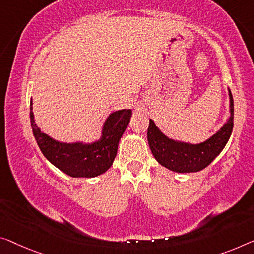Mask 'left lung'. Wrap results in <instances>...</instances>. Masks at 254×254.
Here are the masks:
<instances>
[{
  "instance_id": "1",
  "label": "left lung",
  "mask_w": 254,
  "mask_h": 254,
  "mask_svg": "<svg viewBox=\"0 0 254 254\" xmlns=\"http://www.w3.org/2000/svg\"><path fill=\"white\" fill-rule=\"evenodd\" d=\"M230 117L217 133L200 143H188L170 139L149 120L147 139L154 157L164 168L178 173L198 172L205 169L225 148L234 127V100L229 90Z\"/></svg>"
}]
</instances>
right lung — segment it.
Instances as JSON below:
<instances>
[{
	"instance_id": "right-lung-1",
	"label": "right lung",
	"mask_w": 254,
	"mask_h": 254,
	"mask_svg": "<svg viewBox=\"0 0 254 254\" xmlns=\"http://www.w3.org/2000/svg\"><path fill=\"white\" fill-rule=\"evenodd\" d=\"M29 115L34 137L49 162L73 178H93L103 175L112 166L120 139L130 122L132 111L122 109L112 113L104 123L101 138L92 143L57 141L36 126L32 103Z\"/></svg>"
}]
</instances>
